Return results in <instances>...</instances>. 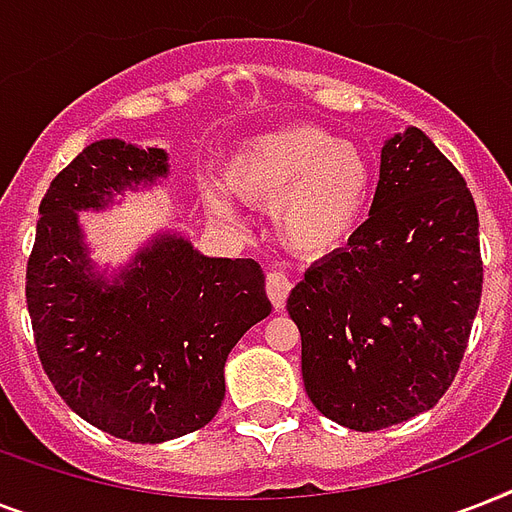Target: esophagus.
<instances>
[{"label": "esophagus", "instance_id": "esophagus-1", "mask_svg": "<svg viewBox=\"0 0 512 512\" xmlns=\"http://www.w3.org/2000/svg\"><path fill=\"white\" fill-rule=\"evenodd\" d=\"M265 289H268V297H271V303L276 311L284 308L289 297V289H292V281L284 271H271L268 273V279H265Z\"/></svg>", "mask_w": 512, "mask_h": 512}]
</instances>
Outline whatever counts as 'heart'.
Segmentation results:
<instances>
[{
	"instance_id": "b5f03b06",
	"label": "heart",
	"mask_w": 512,
	"mask_h": 512,
	"mask_svg": "<svg viewBox=\"0 0 512 512\" xmlns=\"http://www.w3.org/2000/svg\"><path fill=\"white\" fill-rule=\"evenodd\" d=\"M223 177L241 201L273 207L279 239L303 255L342 247L372 199V164L364 151L319 124H292L241 140ZM204 201L215 217L233 220L223 188L209 185Z\"/></svg>"
}]
</instances>
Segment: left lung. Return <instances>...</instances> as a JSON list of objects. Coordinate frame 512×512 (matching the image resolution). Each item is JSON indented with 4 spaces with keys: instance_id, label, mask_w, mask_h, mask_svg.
<instances>
[{
    "instance_id": "8db88e82",
    "label": "left lung",
    "mask_w": 512,
    "mask_h": 512,
    "mask_svg": "<svg viewBox=\"0 0 512 512\" xmlns=\"http://www.w3.org/2000/svg\"><path fill=\"white\" fill-rule=\"evenodd\" d=\"M481 284L465 177L425 132H398L382 146L369 220L287 300L313 406L361 433L433 409L460 369Z\"/></svg>"
}]
</instances>
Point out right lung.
I'll use <instances>...</instances> for the list:
<instances>
[{
  "label": "right lung",
  "instance_id": "add662e5",
  "mask_svg": "<svg viewBox=\"0 0 512 512\" xmlns=\"http://www.w3.org/2000/svg\"><path fill=\"white\" fill-rule=\"evenodd\" d=\"M170 175L164 148L95 140L50 183L28 257L36 353L82 420L132 444L204 428L225 398V358L271 313L249 257H207L156 233L122 271H98L79 212Z\"/></svg>",
  "mask_w": 512,
  "mask_h": 512
}]
</instances>
